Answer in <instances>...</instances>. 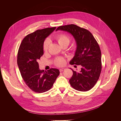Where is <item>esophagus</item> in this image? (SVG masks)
Listing matches in <instances>:
<instances>
[{
  "mask_svg": "<svg viewBox=\"0 0 121 121\" xmlns=\"http://www.w3.org/2000/svg\"><path fill=\"white\" fill-rule=\"evenodd\" d=\"M65 68H61V69H59V71H60V72H62V71H64V70H65Z\"/></svg>",
  "mask_w": 121,
  "mask_h": 121,
  "instance_id": "esophagus-1",
  "label": "esophagus"
}]
</instances>
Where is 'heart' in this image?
Instances as JSON below:
<instances>
[{"instance_id": "obj_1", "label": "heart", "mask_w": 121, "mask_h": 121, "mask_svg": "<svg viewBox=\"0 0 121 121\" xmlns=\"http://www.w3.org/2000/svg\"><path fill=\"white\" fill-rule=\"evenodd\" d=\"M56 39L59 44L62 47L65 45L68 46L71 41V38L65 34H60L57 35L56 37ZM50 43V40L48 38L45 40L43 44V49L44 51L48 50ZM55 63L57 66H62L65 65V60L63 57H57L56 59Z\"/></svg>"}]
</instances>
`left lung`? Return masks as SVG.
<instances>
[{"instance_id":"left-lung-1","label":"left lung","mask_w":121,"mask_h":121,"mask_svg":"<svg viewBox=\"0 0 121 121\" xmlns=\"http://www.w3.org/2000/svg\"><path fill=\"white\" fill-rule=\"evenodd\" d=\"M58 30L71 33L77 45L75 55L70 64L82 67L79 73L70 68L73 72L69 80L71 86L78 91L90 90L98 81L102 69L101 53L97 41L90 31L75 24L61 26L56 31Z\"/></svg>"}]
</instances>
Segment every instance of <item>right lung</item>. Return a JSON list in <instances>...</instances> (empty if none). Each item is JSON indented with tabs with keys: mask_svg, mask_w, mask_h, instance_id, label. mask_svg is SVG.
<instances>
[{
	"mask_svg": "<svg viewBox=\"0 0 121 121\" xmlns=\"http://www.w3.org/2000/svg\"><path fill=\"white\" fill-rule=\"evenodd\" d=\"M56 28L54 27L38 30L27 35L18 50L17 65L22 77L28 87L37 93L49 90L60 73L59 70L55 68L47 71L40 70L38 62L44 54V41Z\"/></svg>",
	"mask_w": 121,
	"mask_h": 121,
	"instance_id": "right-lung-1",
	"label": "right lung"
}]
</instances>
